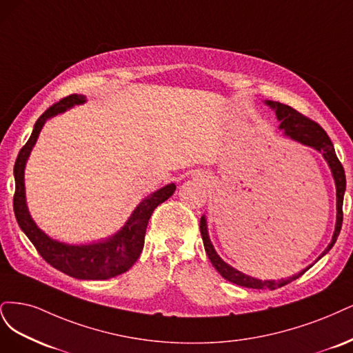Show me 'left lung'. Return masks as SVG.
<instances>
[{"mask_svg": "<svg viewBox=\"0 0 353 353\" xmlns=\"http://www.w3.org/2000/svg\"><path fill=\"white\" fill-rule=\"evenodd\" d=\"M267 104L276 110L277 119L281 121L280 129L284 130V134H288L289 138H292L293 141L301 142L302 145H308L314 150L323 152V157L325 158V161L328 163L330 168H332V173L336 181V189H337V221H336V230L333 234V241L327 246L325 251L321 254L320 258H323L330 249L333 248V245L337 241V236L340 233V229H342V223H343V196H345V189H346V176H345V168L342 165V163L339 161V158L336 155L334 146L330 141L328 134L325 133V130L318 124L316 121L311 120L310 117H306L303 114H301L299 111H296L294 108H292L290 105L281 104V102L277 101H267ZM199 229H201V234H202V241H203V248H205V252L211 261V264L215 267L220 274L234 284H239V286L243 288H251V289H270L274 290L277 288L286 286V284L292 283L293 280L299 279L305 271H308L310 267L301 271L299 274L293 276L290 279L286 280H256L249 276H245L243 272L234 270L233 267L227 265L224 261L217 255V252L214 251V248L210 242V237L207 233V221L205 217H201V223H199ZM318 258V259H320Z\"/></svg>", "mask_w": 353, "mask_h": 353, "instance_id": "1", "label": "left lung"}]
</instances>
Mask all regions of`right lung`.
Instances as JSON below:
<instances>
[{"label":"right lung","mask_w":353,"mask_h":353,"mask_svg":"<svg viewBox=\"0 0 353 353\" xmlns=\"http://www.w3.org/2000/svg\"><path fill=\"white\" fill-rule=\"evenodd\" d=\"M82 102H85V97L81 94L64 97L59 102L52 104L37 120L30 138L20 150L14 164L16 190L13 198V208L20 229L25 232L29 241L37 248L38 254L50 265L74 279L107 280L110 277L126 272L138 261L143 249L148 221H150L154 210L173 195L176 185H167L160 190L154 192L148 199L142 201L138 208L133 211L126 225L117 234L108 239L107 242L86 246H70L52 241L43 232H41L30 219L26 207L25 164L33 145H35L38 139V134L45 120L73 107L74 104H82Z\"/></svg>","instance_id":"right-lung-1"}]
</instances>
